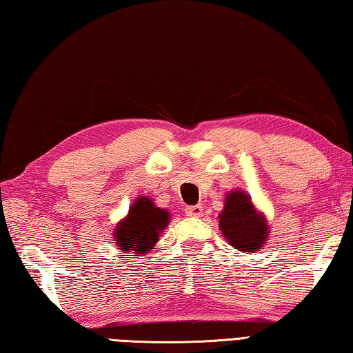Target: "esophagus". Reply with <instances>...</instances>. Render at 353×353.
<instances>
[{"label": "esophagus", "instance_id": "1", "mask_svg": "<svg viewBox=\"0 0 353 353\" xmlns=\"http://www.w3.org/2000/svg\"><path fill=\"white\" fill-rule=\"evenodd\" d=\"M204 208H202V205H188L187 208H185V213H187V216H191V218H199L202 216V212Z\"/></svg>", "mask_w": 353, "mask_h": 353}]
</instances>
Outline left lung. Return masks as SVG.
I'll return each mask as SVG.
<instances>
[{
	"label": "left lung",
	"mask_w": 353,
	"mask_h": 353,
	"mask_svg": "<svg viewBox=\"0 0 353 353\" xmlns=\"http://www.w3.org/2000/svg\"><path fill=\"white\" fill-rule=\"evenodd\" d=\"M219 229L230 246L241 252H254L268 241V223L255 210L252 201L241 190L225 196L224 210L219 214Z\"/></svg>",
	"instance_id": "1"
}]
</instances>
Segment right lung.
Here are the masks:
<instances>
[{"mask_svg": "<svg viewBox=\"0 0 353 353\" xmlns=\"http://www.w3.org/2000/svg\"><path fill=\"white\" fill-rule=\"evenodd\" d=\"M168 224L170 213L165 208L155 207L146 196H141L129 208L128 216L119 221L113 236L124 252L134 250L137 256H143L154 249V244Z\"/></svg>", "mask_w": 353, "mask_h": 353, "instance_id": "right-lung-1", "label": "right lung"}]
</instances>
